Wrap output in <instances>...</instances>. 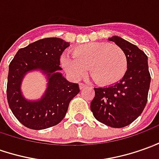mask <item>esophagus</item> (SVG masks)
I'll use <instances>...</instances> for the list:
<instances>
[{
  "mask_svg": "<svg viewBox=\"0 0 159 159\" xmlns=\"http://www.w3.org/2000/svg\"><path fill=\"white\" fill-rule=\"evenodd\" d=\"M86 87V84H79V88L80 89H84Z\"/></svg>",
  "mask_w": 159,
  "mask_h": 159,
  "instance_id": "34e87169",
  "label": "esophagus"
}]
</instances>
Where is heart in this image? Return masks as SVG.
Returning a JSON list of instances; mask_svg holds the SVG:
<instances>
[{"label": "heart", "instance_id": "1", "mask_svg": "<svg viewBox=\"0 0 159 159\" xmlns=\"http://www.w3.org/2000/svg\"><path fill=\"white\" fill-rule=\"evenodd\" d=\"M61 58L64 70L74 79H80L88 70L95 82L114 84L125 75L127 58L122 48L106 43H89L71 49Z\"/></svg>", "mask_w": 159, "mask_h": 159}]
</instances>
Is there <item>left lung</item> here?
Masks as SVG:
<instances>
[{"instance_id":"1","label":"left lung","mask_w":159,"mask_h":159,"mask_svg":"<svg viewBox=\"0 0 159 159\" xmlns=\"http://www.w3.org/2000/svg\"><path fill=\"white\" fill-rule=\"evenodd\" d=\"M108 41L122 48L127 58V70L123 78L106 87L95 88L90 110L95 118L112 128L131 124L146 105L151 75L148 57L136 45L114 35Z\"/></svg>"}]
</instances>
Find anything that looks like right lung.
Returning <instances> with one entry per match:
<instances>
[{"instance_id": "right-lung-1", "label": "right lung", "mask_w": 159, "mask_h": 159, "mask_svg": "<svg viewBox=\"0 0 159 159\" xmlns=\"http://www.w3.org/2000/svg\"><path fill=\"white\" fill-rule=\"evenodd\" d=\"M69 46L70 43L57 37L38 40L20 48L10 62L7 102L13 114L27 128L43 129L58 125L80 92L78 84L69 82L60 72V57ZM33 71L45 75L47 88L42 98L30 100L24 97L21 84L25 75Z\"/></svg>"}]
</instances>
